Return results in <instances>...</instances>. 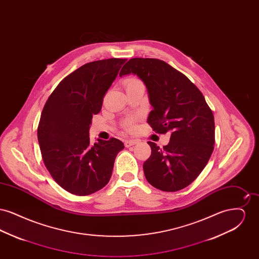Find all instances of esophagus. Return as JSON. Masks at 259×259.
Listing matches in <instances>:
<instances>
[{
  "label": "esophagus",
  "instance_id": "1",
  "mask_svg": "<svg viewBox=\"0 0 259 259\" xmlns=\"http://www.w3.org/2000/svg\"><path fill=\"white\" fill-rule=\"evenodd\" d=\"M137 144H138V141H136V140H127V141H125V143H124V145H125L126 148L135 146Z\"/></svg>",
  "mask_w": 259,
  "mask_h": 259
}]
</instances>
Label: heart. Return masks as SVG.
Segmentation results:
<instances>
[{
    "mask_svg": "<svg viewBox=\"0 0 259 259\" xmlns=\"http://www.w3.org/2000/svg\"><path fill=\"white\" fill-rule=\"evenodd\" d=\"M138 81L139 80L137 78H129V79L126 80L125 84H131V83H135V82H138ZM129 127H130V125H129Z\"/></svg>",
    "mask_w": 259,
    "mask_h": 259,
    "instance_id": "1",
    "label": "heart"
}]
</instances>
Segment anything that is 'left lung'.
<instances>
[{"instance_id":"8db88e82","label":"left lung","mask_w":259,"mask_h":259,"mask_svg":"<svg viewBox=\"0 0 259 259\" xmlns=\"http://www.w3.org/2000/svg\"><path fill=\"white\" fill-rule=\"evenodd\" d=\"M137 74L146 84L152 111L148 123L159 134L171 132L160 148L148 142L151 154L144 163L148 183L167 192L190 185L207 165L214 145V119L201 91L166 62L132 58L119 75Z\"/></svg>"}]
</instances>
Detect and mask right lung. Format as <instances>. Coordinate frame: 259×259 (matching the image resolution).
I'll return each mask as SVG.
<instances>
[{
	"mask_svg": "<svg viewBox=\"0 0 259 259\" xmlns=\"http://www.w3.org/2000/svg\"><path fill=\"white\" fill-rule=\"evenodd\" d=\"M126 59L90 62L62 79L41 111L37 140L42 160L53 180L66 191L85 196L107 185L121 141L98 139L92 145L89 128L94 114Z\"/></svg>",
	"mask_w": 259,
	"mask_h": 259,
	"instance_id": "right-lung-1",
	"label": "right lung"
}]
</instances>
